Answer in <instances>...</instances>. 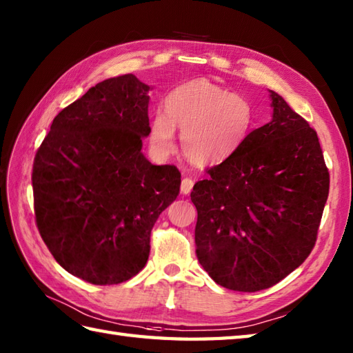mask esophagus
<instances>
[{"label":"esophagus","mask_w":353,"mask_h":353,"mask_svg":"<svg viewBox=\"0 0 353 353\" xmlns=\"http://www.w3.org/2000/svg\"><path fill=\"white\" fill-rule=\"evenodd\" d=\"M192 186H194V181L191 177H185L183 181H182V183H181V192L182 194H190L191 192V190H192Z\"/></svg>","instance_id":"esophagus-1"}]
</instances>
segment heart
<instances>
[{
  "label": "heart",
  "mask_w": 353,
  "mask_h": 353,
  "mask_svg": "<svg viewBox=\"0 0 353 353\" xmlns=\"http://www.w3.org/2000/svg\"><path fill=\"white\" fill-rule=\"evenodd\" d=\"M256 121L249 99L206 79L177 85L165 95L163 112L150 123V139L159 154L176 150V129L182 130V150L197 167L219 165L236 154Z\"/></svg>",
  "instance_id": "b5f03b06"
}]
</instances>
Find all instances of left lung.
<instances>
[{
	"mask_svg": "<svg viewBox=\"0 0 353 353\" xmlns=\"http://www.w3.org/2000/svg\"><path fill=\"white\" fill-rule=\"evenodd\" d=\"M272 121L194 185L196 253L224 288L273 287L308 258L329 194L317 133L270 91Z\"/></svg>",
	"mask_w": 353,
	"mask_h": 353,
	"instance_id": "1",
	"label": "left lung"
}]
</instances>
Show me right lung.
<instances>
[{"label":"right lung","mask_w":353,"mask_h":353,"mask_svg":"<svg viewBox=\"0 0 353 353\" xmlns=\"http://www.w3.org/2000/svg\"><path fill=\"white\" fill-rule=\"evenodd\" d=\"M150 89L133 74L100 81L59 112L34 157L39 234L89 283H121L144 268L157 216L181 190L176 167L142 153Z\"/></svg>","instance_id":"obj_1"}]
</instances>
